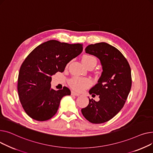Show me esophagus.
Returning <instances> with one entry per match:
<instances>
[{
	"label": "esophagus",
	"mask_w": 153,
	"mask_h": 153,
	"mask_svg": "<svg viewBox=\"0 0 153 153\" xmlns=\"http://www.w3.org/2000/svg\"><path fill=\"white\" fill-rule=\"evenodd\" d=\"M71 94L72 95V96H79V95H80L79 93H76V92L74 91H71Z\"/></svg>",
	"instance_id": "esophagus-1"
}]
</instances>
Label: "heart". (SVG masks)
Listing matches in <instances>:
<instances>
[{"instance_id":"1","label":"heart","mask_w":153,"mask_h":153,"mask_svg":"<svg viewBox=\"0 0 153 153\" xmlns=\"http://www.w3.org/2000/svg\"><path fill=\"white\" fill-rule=\"evenodd\" d=\"M83 64L87 67L89 65L95 66L96 64V59L91 55H84L82 59ZM69 85L77 91H82L89 86L91 84V80L87 78L74 77L69 80Z\"/></svg>"}]
</instances>
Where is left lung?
Wrapping results in <instances>:
<instances>
[{
    "label": "left lung",
    "instance_id": "left-lung-1",
    "mask_svg": "<svg viewBox=\"0 0 153 153\" xmlns=\"http://www.w3.org/2000/svg\"><path fill=\"white\" fill-rule=\"evenodd\" d=\"M85 52L100 60L103 71L97 83L89 91L92 96L97 95L100 101L89 98V104L82 113L89 122L104 123L119 112L127 100L131 87V68L122 53L106 42L89 45Z\"/></svg>",
    "mask_w": 153,
    "mask_h": 153
}]
</instances>
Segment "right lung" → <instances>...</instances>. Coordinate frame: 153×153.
<instances>
[{
	"instance_id": "add662e5",
	"label": "right lung",
	"mask_w": 153,
	"mask_h": 153,
	"mask_svg": "<svg viewBox=\"0 0 153 153\" xmlns=\"http://www.w3.org/2000/svg\"><path fill=\"white\" fill-rule=\"evenodd\" d=\"M83 51V44H70L56 40L45 42L25 59L18 78V93L22 105L31 118L46 121L54 115L62 98L70 95L67 87L51 88V76L63 72L68 63Z\"/></svg>"
}]
</instances>
